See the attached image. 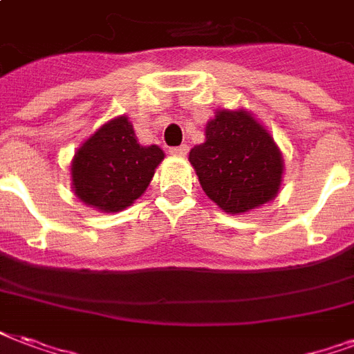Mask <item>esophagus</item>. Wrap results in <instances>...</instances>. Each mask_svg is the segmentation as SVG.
I'll use <instances>...</instances> for the list:
<instances>
[{
    "instance_id": "34e87169",
    "label": "esophagus",
    "mask_w": 354,
    "mask_h": 354,
    "mask_svg": "<svg viewBox=\"0 0 354 354\" xmlns=\"http://www.w3.org/2000/svg\"><path fill=\"white\" fill-rule=\"evenodd\" d=\"M169 153L175 156H185L188 153V147L187 145H179V147H171L169 149Z\"/></svg>"
}]
</instances>
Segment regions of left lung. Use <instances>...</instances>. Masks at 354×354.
Instances as JSON below:
<instances>
[{
  "instance_id": "8db88e82",
  "label": "left lung",
  "mask_w": 354,
  "mask_h": 354,
  "mask_svg": "<svg viewBox=\"0 0 354 354\" xmlns=\"http://www.w3.org/2000/svg\"><path fill=\"white\" fill-rule=\"evenodd\" d=\"M199 185L225 212L237 214L278 194L283 160L274 140L246 111H218L205 127V143L190 151Z\"/></svg>"
}]
</instances>
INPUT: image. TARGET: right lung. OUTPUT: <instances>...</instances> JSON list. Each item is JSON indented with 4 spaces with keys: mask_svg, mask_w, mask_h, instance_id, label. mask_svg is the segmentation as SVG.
Here are the masks:
<instances>
[{
    "mask_svg": "<svg viewBox=\"0 0 354 354\" xmlns=\"http://www.w3.org/2000/svg\"><path fill=\"white\" fill-rule=\"evenodd\" d=\"M162 158L158 145L138 143L127 117L111 119L74 155V194L98 211H123L145 192Z\"/></svg>",
    "mask_w": 354,
    "mask_h": 354,
    "instance_id": "right-lung-1",
    "label": "right lung"
}]
</instances>
